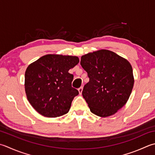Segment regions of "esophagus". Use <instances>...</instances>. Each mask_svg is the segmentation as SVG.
Segmentation results:
<instances>
[{
    "label": "esophagus",
    "instance_id": "obj_1",
    "mask_svg": "<svg viewBox=\"0 0 155 155\" xmlns=\"http://www.w3.org/2000/svg\"><path fill=\"white\" fill-rule=\"evenodd\" d=\"M83 87H79V88H78V92H79L80 94L82 93V91H83Z\"/></svg>",
    "mask_w": 155,
    "mask_h": 155
}]
</instances>
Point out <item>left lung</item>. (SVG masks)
I'll list each match as a JSON object with an SVG mask.
<instances>
[{
  "label": "left lung",
  "instance_id": "obj_1",
  "mask_svg": "<svg viewBox=\"0 0 155 155\" xmlns=\"http://www.w3.org/2000/svg\"><path fill=\"white\" fill-rule=\"evenodd\" d=\"M81 65L89 78L82 94L91 111L100 117L116 114L126 104L134 86L129 62L101 50L82 56Z\"/></svg>",
  "mask_w": 155,
  "mask_h": 155
}]
</instances>
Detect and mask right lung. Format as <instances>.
Returning a JSON list of instances; mask_svg holds the SVG:
<instances>
[{
  "mask_svg": "<svg viewBox=\"0 0 155 155\" xmlns=\"http://www.w3.org/2000/svg\"><path fill=\"white\" fill-rule=\"evenodd\" d=\"M79 62L77 56L48 54L27 67L25 89L30 104L39 114L56 117L67 114L78 91L72 87L68 71Z\"/></svg>",
  "mask_w": 155,
  "mask_h": 155,
  "instance_id": "1",
  "label": "right lung"
}]
</instances>
